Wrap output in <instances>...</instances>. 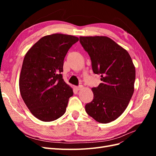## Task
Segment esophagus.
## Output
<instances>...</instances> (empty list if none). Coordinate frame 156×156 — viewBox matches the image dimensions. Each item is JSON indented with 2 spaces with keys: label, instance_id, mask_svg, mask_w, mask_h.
<instances>
[{
  "label": "esophagus",
  "instance_id": "esophagus-1",
  "mask_svg": "<svg viewBox=\"0 0 156 156\" xmlns=\"http://www.w3.org/2000/svg\"><path fill=\"white\" fill-rule=\"evenodd\" d=\"M82 88H83V86L81 85V86H79V87H75V89H76L77 90H81Z\"/></svg>",
  "mask_w": 156,
  "mask_h": 156
}]
</instances>
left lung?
I'll list each match as a JSON object with an SVG mask.
<instances>
[{"instance_id": "obj_1", "label": "left lung", "mask_w": 156, "mask_h": 156, "mask_svg": "<svg viewBox=\"0 0 156 156\" xmlns=\"http://www.w3.org/2000/svg\"><path fill=\"white\" fill-rule=\"evenodd\" d=\"M80 43L102 81L92 88L94 98L85 105L86 112L100 123H109L124 112L133 96L135 66L128 52L110 37L80 36Z\"/></svg>"}]
</instances>
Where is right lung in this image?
<instances>
[{
	"label": "right lung",
	"instance_id": "add662e5",
	"mask_svg": "<svg viewBox=\"0 0 156 156\" xmlns=\"http://www.w3.org/2000/svg\"><path fill=\"white\" fill-rule=\"evenodd\" d=\"M78 41L76 36L59 33L45 36L26 53L20 90L25 105L37 119L54 121L66 111L73 92L60 73L68 50Z\"/></svg>",
	"mask_w": 156,
	"mask_h": 156
}]
</instances>
